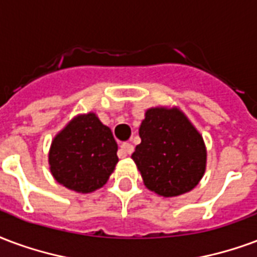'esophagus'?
Returning <instances> with one entry per match:
<instances>
[{"label":"esophagus","instance_id":"esophagus-1","mask_svg":"<svg viewBox=\"0 0 257 257\" xmlns=\"http://www.w3.org/2000/svg\"><path fill=\"white\" fill-rule=\"evenodd\" d=\"M134 153V146L131 143H122L121 144V155L122 157H126V155H131Z\"/></svg>","mask_w":257,"mask_h":257}]
</instances>
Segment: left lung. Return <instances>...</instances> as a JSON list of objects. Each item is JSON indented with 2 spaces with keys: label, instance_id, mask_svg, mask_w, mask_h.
I'll return each instance as SVG.
<instances>
[{
  "label": "left lung",
  "instance_id": "obj_1",
  "mask_svg": "<svg viewBox=\"0 0 257 257\" xmlns=\"http://www.w3.org/2000/svg\"><path fill=\"white\" fill-rule=\"evenodd\" d=\"M139 136L132 159L150 191L173 197L196 187L206 170V147L180 110H147Z\"/></svg>",
  "mask_w": 257,
  "mask_h": 257
}]
</instances>
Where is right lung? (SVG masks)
I'll list each match as a JSON object with an SVG mask.
<instances>
[{
	"instance_id": "add662e5",
	"label": "right lung",
	"mask_w": 257,
	"mask_h": 257,
	"mask_svg": "<svg viewBox=\"0 0 257 257\" xmlns=\"http://www.w3.org/2000/svg\"><path fill=\"white\" fill-rule=\"evenodd\" d=\"M110 128L90 113L72 119L53 140L51 174L72 191L88 193L103 187L118 162Z\"/></svg>"
}]
</instances>
